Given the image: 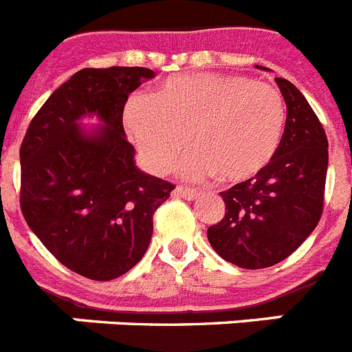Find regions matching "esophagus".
<instances>
[{
  "label": "esophagus",
  "instance_id": "esophagus-1",
  "mask_svg": "<svg viewBox=\"0 0 352 352\" xmlns=\"http://www.w3.org/2000/svg\"><path fill=\"white\" fill-rule=\"evenodd\" d=\"M174 194L179 197H183V199H187V201H194V199H197V196H199V192L194 190V188H188V187H176Z\"/></svg>",
  "mask_w": 352,
  "mask_h": 352
}]
</instances>
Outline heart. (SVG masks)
I'll return each instance as SVG.
<instances>
[{
	"label": "heart",
	"instance_id": "1",
	"mask_svg": "<svg viewBox=\"0 0 352 352\" xmlns=\"http://www.w3.org/2000/svg\"><path fill=\"white\" fill-rule=\"evenodd\" d=\"M126 130L147 167L165 170L185 142L194 149L176 170L190 182L217 174L222 182H245L270 162L285 130V104L274 87L235 74H179L149 98L131 99Z\"/></svg>",
	"mask_w": 352,
	"mask_h": 352
}]
</instances>
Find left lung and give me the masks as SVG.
<instances>
[{"mask_svg": "<svg viewBox=\"0 0 352 352\" xmlns=\"http://www.w3.org/2000/svg\"><path fill=\"white\" fill-rule=\"evenodd\" d=\"M276 83L287 104L281 142L254 178L221 192L226 213L208 228L215 253L242 269L283 262L311 235L322 213L326 133L301 90L285 78Z\"/></svg>", "mask_w": 352, "mask_h": 352, "instance_id": "obj_1", "label": "left lung"}]
</instances>
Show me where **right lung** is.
<instances>
[{"label": "right lung", "instance_id": "right-lung-1", "mask_svg": "<svg viewBox=\"0 0 352 352\" xmlns=\"http://www.w3.org/2000/svg\"><path fill=\"white\" fill-rule=\"evenodd\" d=\"M155 78L146 67H87L62 83L21 144V210L67 269L96 281L126 274L146 254L153 213L174 185L135 164L122 112ZM96 116L98 124L85 126Z\"/></svg>", "mask_w": 352, "mask_h": 352}]
</instances>
